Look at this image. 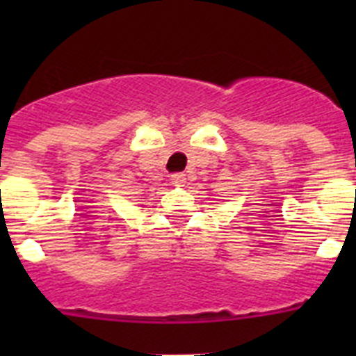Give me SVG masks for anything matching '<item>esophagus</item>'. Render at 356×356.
<instances>
[{
    "label": "esophagus",
    "instance_id": "34e87169",
    "mask_svg": "<svg viewBox=\"0 0 356 356\" xmlns=\"http://www.w3.org/2000/svg\"><path fill=\"white\" fill-rule=\"evenodd\" d=\"M184 181H185L184 172H175V175H171V184L172 185H181Z\"/></svg>",
    "mask_w": 356,
    "mask_h": 356
}]
</instances>
